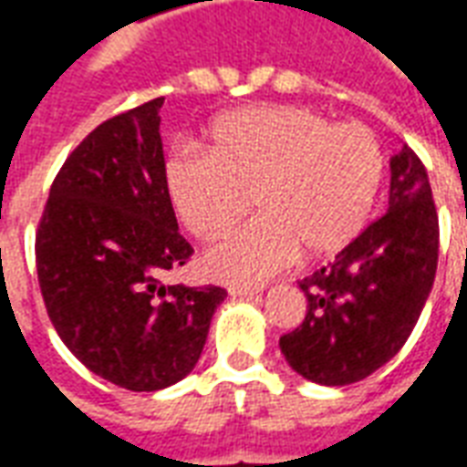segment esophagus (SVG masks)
Here are the masks:
<instances>
[{
	"mask_svg": "<svg viewBox=\"0 0 467 467\" xmlns=\"http://www.w3.org/2000/svg\"><path fill=\"white\" fill-rule=\"evenodd\" d=\"M257 293H260L257 287H237V285L230 287V295H233V297H254Z\"/></svg>",
	"mask_w": 467,
	"mask_h": 467,
	"instance_id": "esophagus-1",
	"label": "esophagus"
}]
</instances>
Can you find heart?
<instances>
[{
	"label": "heart",
	"mask_w": 467,
	"mask_h": 467,
	"mask_svg": "<svg viewBox=\"0 0 467 467\" xmlns=\"http://www.w3.org/2000/svg\"><path fill=\"white\" fill-rule=\"evenodd\" d=\"M210 152L180 147L167 162V190L197 237H217L204 273L233 285H260L303 250L317 260L362 233L380 192L385 154L365 124H333L293 105L243 107L210 127Z\"/></svg>",
	"instance_id": "obj_1"
}]
</instances>
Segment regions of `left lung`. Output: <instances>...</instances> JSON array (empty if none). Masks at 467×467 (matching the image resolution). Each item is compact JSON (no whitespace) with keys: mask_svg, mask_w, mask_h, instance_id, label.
<instances>
[{"mask_svg":"<svg viewBox=\"0 0 467 467\" xmlns=\"http://www.w3.org/2000/svg\"><path fill=\"white\" fill-rule=\"evenodd\" d=\"M438 267V213L428 172L408 144L390 157L388 213L323 270L300 280L307 315L280 337L295 372L350 385L398 355L420 317Z\"/></svg>","mask_w":467,"mask_h":467,"instance_id":"obj_1","label":"left lung"}]
</instances>
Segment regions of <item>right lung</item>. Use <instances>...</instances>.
Masks as SVG:
<instances>
[{"label":"right lung","mask_w":467,"mask_h":467,"mask_svg":"<svg viewBox=\"0 0 467 467\" xmlns=\"http://www.w3.org/2000/svg\"><path fill=\"white\" fill-rule=\"evenodd\" d=\"M162 97L102 122L67 157L36 233V275L57 335L124 390L190 375L223 287L164 285L192 254L177 233L160 137Z\"/></svg>","instance_id":"1"}]
</instances>
